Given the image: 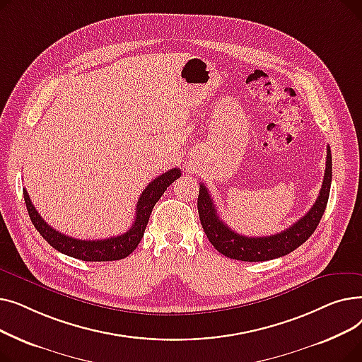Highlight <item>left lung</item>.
I'll return each instance as SVG.
<instances>
[{
	"mask_svg": "<svg viewBox=\"0 0 362 362\" xmlns=\"http://www.w3.org/2000/svg\"><path fill=\"white\" fill-rule=\"evenodd\" d=\"M332 185V151L327 146V161L325 180H322L320 195L311 210L299 218L289 229L272 236L248 238L233 232L229 226L220 220L214 201L204 183H199L198 214L202 229L214 248L226 255L239 261H269L295 251L305 242L317 229V226L326 211Z\"/></svg>",
	"mask_w": 362,
	"mask_h": 362,
	"instance_id": "left-lung-1",
	"label": "left lung"
}]
</instances>
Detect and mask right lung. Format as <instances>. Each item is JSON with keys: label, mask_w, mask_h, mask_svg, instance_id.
Segmentation results:
<instances>
[{"label": "right lung", "mask_w": 362, "mask_h": 362, "mask_svg": "<svg viewBox=\"0 0 362 362\" xmlns=\"http://www.w3.org/2000/svg\"><path fill=\"white\" fill-rule=\"evenodd\" d=\"M180 176L182 173L179 168H171L165 171V173L160 175L158 177H156L144 189L142 195L138 199L136 217L130 229L120 236H112L108 239L98 240L74 239L52 229L49 224H47V221H44L40 213L36 211V208L33 206L26 189H23V197L35 229L41 233V236L54 250L82 261H117L126 258L136 250V246L144 238V232L146 229L152 208H154L161 195L165 192V189Z\"/></svg>", "instance_id": "1"}]
</instances>
